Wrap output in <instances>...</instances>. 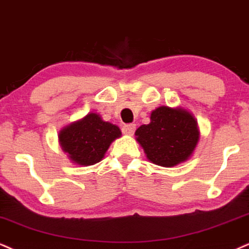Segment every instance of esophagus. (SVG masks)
<instances>
[{
  "instance_id": "esophagus-1",
  "label": "esophagus",
  "mask_w": 249,
  "mask_h": 249,
  "mask_svg": "<svg viewBox=\"0 0 249 249\" xmlns=\"http://www.w3.org/2000/svg\"><path fill=\"white\" fill-rule=\"evenodd\" d=\"M135 130H136V125L130 124H124V127H122V133L124 135H133L135 133Z\"/></svg>"
}]
</instances>
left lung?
<instances>
[{"label":"left lung","mask_w":249,"mask_h":249,"mask_svg":"<svg viewBox=\"0 0 249 249\" xmlns=\"http://www.w3.org/2000/svg\"><path fill=\"white\" fill-rule=\"evenodd\" d=\"M150 119L149 124L141 125L135 133L149 160L164 167L187 160L198 142L194 116L182 108L161 106Z\"/></svg>","instance_id":"obj_1"}]
</instances>
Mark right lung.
<instances>
[{
  "mask_svg": "<svg viewBox=\"0 0 249 249\" xmlns=\"http://www.w3.org/2000/svg\"><path fill=\"white\" fill-rule=\"evenodd\" d=\"M120 136L119 127L103 121L96 113H90L63 128L59 140L62 150L68 153L72 161L89 166L100 161L110 143Z\"/></svg>",
  "mask_w": 249,
  "mask_h": 249,
  "instance_id": "1",
  "label": "right lung"
}]
</instances>
